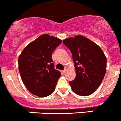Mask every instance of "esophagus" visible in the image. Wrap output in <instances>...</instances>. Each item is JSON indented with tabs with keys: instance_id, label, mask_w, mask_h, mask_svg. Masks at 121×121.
I'll return each instance as SVG.
<instances>
[{
	"instance_id": "esophagus-1",
	"label": "esophagus",
	"mask_w": 121,
	"mask_h": 121,
	"mask_svg": "<svg viewBox=\"0 0 121 121\" xmlns=\"http://www.w3.org/2000/svg\"><path fill=\"white\" fill-rule=\"evenodd\" d=\"M67 71V68L65 67V69H64V70H63V72H64V73H65V72H66Z\"/></svg>"
}]
</instances>
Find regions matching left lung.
<instances>
[{"label": "left lung", "mask_w": 121, "mask_h": 121, "mask_svg": "<svg viewBox=\"0 0 121 121\" xmlns=\"http://www.w3.org/2000/svg\"><path fill=\"white\" fill-rule=\"evenodd\" d=\"M70 50L76 76L69 82L73 91L80 96L90 95L101 84L106 70V58L99 45L86 37L77 35L64 39Z\"/></svg>", "instance_id": "1"}]
</instances>
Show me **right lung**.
<instances>
[{"instance_id":"right-lung-1","label":"right lung","mask_w":121,"mask_h":121,"mask_svg":"<svg viewBox=\"0 0 121 121\" xmlns=\"http://www.w3.org/2000/svg\"><path fill=\"white\" fill-rule=\"evenodd\" d=\"M61 39L44 34L28 44L19 57V71L29 92L44 98L56 89L61 73L54 69L52 52L61 44Z\"/></svg>"}]
</instances>
